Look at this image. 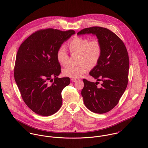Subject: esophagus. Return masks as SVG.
<instances>
[{"label":"esophagus","mask_w":148,"mask_h":148,"mask_svg":"<svg viewBox=\"0 0 148 148\" xmlns=\"http://www.w3.org/2000/svg\"><path fill=\"white\" fill-rule=\"evenodd\" d=\"M77 80L76 79H71V82H76Z\"/></svg>","instance_id":"34e87169"}]
</instances>
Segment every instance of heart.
<instances>
[{
  "instance_id": "1",
  "label": "heart",
  "mask_w": 148,
  "mask_h": 148,
  "mask_svg": "<svg viewBox=\"0 0 148 148\" xmlns=\"http://www.w3.org/2000/svg\"><path fill=\"white\" fill-rule=\"evenodd\" d=\"M68 47L71 52L80 53V63H82L79 65H71L64 69V75L72 79L82 77L89 70V65L93 66L96 65L101 55V45L97 40L89 41L86 38L76 37L69 42ZM56 57L58 61L61 65L65 66L68 63V55L63 45L58 49Z\"/></svg>"
}]
</instances>
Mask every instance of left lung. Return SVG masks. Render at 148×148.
Returning a JSON list of instances; mask_svg holds the SVG:
<instances>
[{"label": "left lung", "mask_w": 148, "mask_h": 148, "mask_svg": "<svg viewBox=\"0 0 148 148\" xmlns=\"http://www.w3.org/2000/svg\"><path fill=\"white\" fill-rule=\"evenodd\" d=\"M92 34L101 45V55L89 75L97 80L95 83L83 79L82 90L85 106L90 111L105 113L116 106L127 88L129 56L123 42L113 32L101 27L84 28L78 35ZM101 81L100 87L98 81Z\"/></svg>", "instance_id": "1"}]
</instances>
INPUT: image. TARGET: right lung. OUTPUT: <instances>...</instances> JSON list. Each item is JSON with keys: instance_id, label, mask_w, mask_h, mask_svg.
I'll return each mask as SVG.
<instances>
[{"instance_id": "1", "label": "right lung", "mask_w": 148, "mask_h": 148, "mask_svg": "<svg viewBox=\"0 0 148 148\" xmlns=\"http://www.w3.org/2000/svg\"><path fill=\"white\" fill-rule=\"evenodd\" d=\"M74 34L73 30H39L26 39L18 51L15 80L25 104L39 115H52L62 106V92L69 84L70 79L58 77L61 67L56 53Z\"/></svg>"}]
</instances>
